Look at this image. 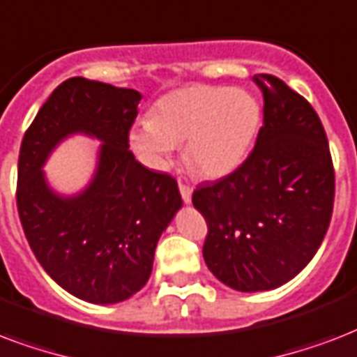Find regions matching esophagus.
I'll use <instances>...</instances> for the list:
<instances>
[{
    "instance_id": "34e87169",
    "label": "esophagus",
    "mask_w": 357,
    "mask_h": 357,
    "mask_svg": "<svg viewBox=\"0 0 357 357\" xmlns=\"http://www.w3.org/2000/svg\"><path fill=\"white\" fill-rule=\"evenodd\" d=\"M178 190H181L182 201H184V203H192V186L186 184V182H178Z\"/></svg>"
}]
</instances>
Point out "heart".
<instances>
[{"instance_id":"obj_1","label":"heart","mask_w":357,"mask_h":357,"mask_svg":"<svg viewBox=\"0 0 357 357\" xmlns=\"http://www.w3.org/2000/svg\"><path fill=\"white\" fill-rule=\"evenodd\" d=\"M261 123L259 102L245 91L190 85L162 96L151 119L130 132V145L154 169H164L184 143L188 167L204 178L234 171L250 153Z\"/></svg>"}]
</instances>
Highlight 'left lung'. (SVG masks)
Masks as SVG:
<instances>
[{
	"label": "left lung",
	"instance_id": "left-lung-1",
	"mask_svg": "<svg viewBox=\"0 0 357 357\" xmlns=\"http://www.w3.org/2000/svg\"><path fill=\"white\" fill-rule=\"evenodd\" d=\"M264 126L242 164L193 192L208 233L203 257L240 292L278 289L307 266L330 227L335 173L319 115L272 74H257Z\"/></svg>",
	"mask_w": 357,
	"mask_h": 357
}]
</instances>
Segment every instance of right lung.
I'll return each instance as SVG.
<instances>
[{
    "label": "right lung",
    "mask_w": 357,
    "mask_h": 357,
    "mask_svg": "<svg viewBox=\"0 0 357 357\" xmlns=\"http://www.w3.org/2000/svg\"><path fill=\"white\" fill-rule=\"evenodd\" d=\"M141 95L85 78L63 82L22 139L16 204L33 253L55 283L91 303H117L143 289L160 234L182 206L176 181L147 169L130 151ZM102 141L99 167L84 192L61 198L42 165L70 133Z\"/></svg>",
    "instance_id": "add662e5"
}]
</instances>
